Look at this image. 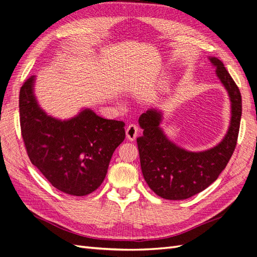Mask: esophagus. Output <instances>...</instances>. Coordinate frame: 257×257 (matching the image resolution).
I'll list each match as a JSON object with an SVG mask.
<instances>
[{
	"instance_id": "1",
	"label": "esophagus",
	"mask_w": 257,
	"mask_h": 257,
	"mask_svg": "<svg viewBox=\"0 0 257 257\" xmlns=\"http://www.w3.org/2000/svg\"><path fill=\"white\" fill-rule=\"evenodd\" d=\"M138 133H139V128H138L136 124H129L126 129V136L128 138L129 141H135L136 138L138 136Z\"/></svg>"
}]
</instances>
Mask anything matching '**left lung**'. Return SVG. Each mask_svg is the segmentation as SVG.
Wrapping results in <instances>:
<instances>
[{
	"label": "left lung",
	"instance_id": "left-lung-1",
	"mask_svg": "<svg viewBox=\"0 0 257 257\" xmlns=\"http://www.w3.org/2000/svg\"><path fill=\"white\" fill-rule=\"evenodd\" d=\"M230 100V122L227 134L215 147L192 152L177 146L161 128L163 111L150 108L139 117L143 136L137 139L144 180L157 195L166 200H186L218 178L226 168L238 140L242 114L239 88L217 57L209 56Z\"/></svg>",
	"mask_w": 257,
	"mask_h": 257
}]
</instances>
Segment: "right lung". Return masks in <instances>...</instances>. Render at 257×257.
Returning <instances> with one entry per match:
<instances>
[{"label":"right lung","mask_w":257,"mask_h":257,"mask_svg":"<svg viewBox=\"0 0 257 257\" xmlns=\"http://www.w3.org/2000/svg\"><path fill=\"white\" fill-rule=\"evenodd\" d=\"M35 83L36 76H31L19 92L22 136L31 163L60 191L76 196L92 193L124 139V122L105 119L90 108L58 119L39 105Z\"/></svg>","instance_id":"add662e5"}]
</instances>
